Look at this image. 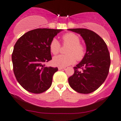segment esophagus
Listing matches in <instances>:
<instances>
[{"label":"esophagus","instance_id":"34e87169","mask_svg":"<svg viewBox=\"0 0 121 121\" xmlns=\"http://www.w3.org/2000/svg\"><path fill=\"white\" fill-rule=\"evenodd\" d=\"M58 69H59V70H61V69H65V68H64V67H58Z\"/></svg>","mask_w":121,"mask_h":121}]
</instances>
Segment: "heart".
<instances>
[{
  "instance_id": "obj_1",
  "label": "heart",
  "mask_w": 121,
  "mask_h": 121,
  "mask_svg": "<svg viewBox=\"0 0 121 121\" xmlns=\"http://www.w3.org/2000/svg\"><path fill=\"white\" fill-rule=\"evenodd\" d=\"M64 44L68 45L67 50V55H59L56 56L53 59L54 65L65 67L72 65L75 63L76 59L80 61L85 56V48L80 44V37L73 33H68L62 37ZM50 50L54 55L57 54L60 50V44L56 39H52L50 43Z\"/></svg>"
}]
</instances>
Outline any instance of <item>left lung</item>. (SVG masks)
<instances>
[{"mask_svg":"<svg viewBox=\"0 0 121 121\" xmlns=\"http://www.w3.org/2000/svg\"><path fill=\"white\" fill-rule=\"evenodd\" d=\"M68 30L80 35L86 45L85 56L74 67V73L68 78V83L77 92L91 93L97 90L108 76L111 64L108 47L103 39L91 30L86 29Z\"/></svg>","mask_w":121,"mask_h":121,"instance_id":"left-lung-1","label":"left lung"}]
</instances>
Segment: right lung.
Listing matches in <instances>:
<instances>
[{"label": "right lung", "instance_id": "obj_1", "mask_svg": "<svg viewBox=\"0 0 121 121\" xmlns=\"http://www.w3.org/2000/svg\"><path fill=\"white\" fill-rule=\"evenodd\" d=\"M61 29H37L26 33L18 39L12 56L17 81L30 92L40 94L51 86L57 67H46L52 59L50 43Z\"/></svg>", "mask_w": 121, "mask_h": 121}]
</instances>
